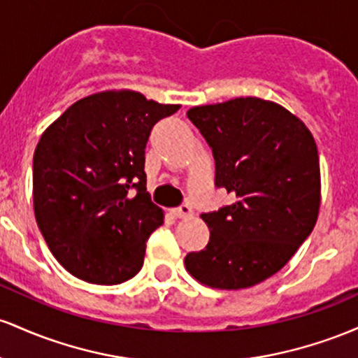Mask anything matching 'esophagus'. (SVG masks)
I'll return each mask as SVG.
<instances>
[{"label": "esophagus", "instance_id": "34e87169", "mask_svg": "<svg viewBox=\"0 0 358 358\" xmlns=\"http://www.w3.org/2000/svg\"><path fill=\"white\" fill-rule=\"evenodd\" d=\"M172 215H174L176 218H187V216L192 215V208L189 204H180L179 208L172 210Z\"/></svg>", "mask_w": 358, "mask_h": 358}]
</instances>
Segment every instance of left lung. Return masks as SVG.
Segmentation results:
<instances>
[{
  "label": "left lung",
  "mask_w": 358,
  "mask_h": 358,
  "mask_svg": "<svg viewBox=\"0 0 358 358\" xmlns=\"http://www.w3.org/2000/svg\"><path fill=\"white\" fill-rule=\"evenodd\" d=\"M187 118L211 147L216 187L235 199L201 215L210 242L184 264L204 286L252 287L286 266L315 228L321 203L316 142L298 116L252 96L194 106Z\"/></svg>",
  "instance_id": "1"
}]
</instances>
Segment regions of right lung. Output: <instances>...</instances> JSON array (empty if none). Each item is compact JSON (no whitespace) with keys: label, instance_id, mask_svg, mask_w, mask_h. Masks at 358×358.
<instances>
[{"label":"right lung","instance_id":"obj_1","mask_svg":"<svg viewBox=\"0 0 358 358\" xmlns=\"http://www.w3.org/2000/svg\"><path fill=\"white\" fill-rule=\"evenodd\" d=\"M179 104L135 91L76 101L40 136L34 154L35 220L59 264L92 284H120L143 266L164 211L147 192L145 147Z\"/></svg>","mask_w":358,"mask_h":358}]
</instances>
